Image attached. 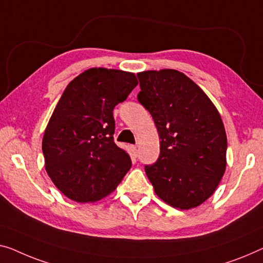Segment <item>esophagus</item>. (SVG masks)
I'll return each mask as SVG.
<instances>
[{
    "mask_svg": "<svg viewBox=\"0 0 263 263\" xmlns=\"http://www.w3.org/2000/svg\"><path fill=\"white\" fill-rule=\"evenodd\" d=\"M130 148H131V156L133 158H137V157H138V148H137V146H135V145H132Z\"/></svg>",
    "mask_w": 263,
    "mask_h": 263,
    "instance_id": "obj_1",
    "label": "esophagus"
}]
</instances>
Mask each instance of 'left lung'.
I'll return each mask as SVG.
<instances>
[{
	"mask_svg": "<svg viewBox=\"0 0 263 263\" xmlns=\"http://www.w3.org/2000/svg\"><path fill=\"white\" fill-rule=\"evenodd\" d=\"M138 101L159 135V158L145 165L155 193L167 204L193 209L215 193L227 166V135L209 97L176 69L137 74Z\"/></svg>",
	"mask_w": 263,
	"mask_h": 263,
	"instance_id": "1",
	"label": "left lung"
}]
</instances>
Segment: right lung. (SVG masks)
Masks as SVG:
<instances>
[{
  "instance_id": "add662e5",
  "label": "right lung",
  "mask_w": 263,
  "mask_h": 263,
  "mask_svg": "<svg viewBox=\"0 0 263 263\" xmlns=\"http://www.w3.org/2000/svg\"><path fill=\"white\" fill-rule=\"evenodd\" d=\"M138 85L120 69L89 68L69 82L47 125L42 152L48 176L72 201L97 202L131 169V158L113 140V108Z\"/></svg>"
}]
</instances>
